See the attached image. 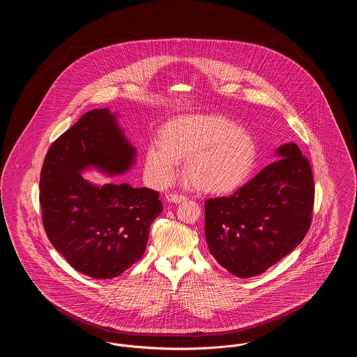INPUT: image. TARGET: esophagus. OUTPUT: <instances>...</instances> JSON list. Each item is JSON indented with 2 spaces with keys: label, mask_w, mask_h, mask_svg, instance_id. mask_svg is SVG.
<instances>
[{
  "label": "esophagus",
  "mask_w": 357,
  "mask_h": 357,
  "mask_svg": "<svg viewBox=\"0 0 357 357\" xmlns=\"http://www.w3.org/2000/svg\"><path fill=\"white\" fill-rule=\"evenodd\" d=\"M186 199L187 198L185 195H179V194L169 192V194L166 195V201L170 202V204H182V202H185Z\"/></svg>",
  "instance_id": "obj_1"
}]
</instances>
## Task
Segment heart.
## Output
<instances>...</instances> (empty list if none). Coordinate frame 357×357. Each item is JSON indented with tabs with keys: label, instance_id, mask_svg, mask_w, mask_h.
Instances as JSON below:
<instances>
[{
	"label": "heart",
	"instance_id": "b5f03b06",
	"mask_svg": "<svg viewBox=\"0 0 357 357\" xmlns=\"http://www.w3.org/2000/svg\"><path fill=\"white\" fill-rule=\"evenodd\" d=\"M158 143L144 155V169L155 185L167 186L176 178L181 160L186 176L207 194H226L241 186L257 159L250 132L233 120L214 114L183 115L165 123Z\"/></svg>",
	"mask_w": 357,
	"mask_h": 357
}]
</instances>
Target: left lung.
<instances>
[{
	"instance_id": "obj_1",
	"label": "left lung",
	"mask_w": 357,
	"mask_h": 357,
	"mask_svg": "<svg viewBox=\"0 0 357 357\" xmlns=\"http://www.w3.org/2000/svg\"><path fill=\"white\" fill-rule=\"evenodd\" d=\"M274 156L231 195L204 202L210 253L239 278L266 272L301 243L310 226L314 186L307 159L291 142Z\"/></svg>"
}]
</instances>
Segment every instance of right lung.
Segmentation results:
<instances>
[{"label": "right lung", "instance_id": "obj_1", "mask_svg": "<svg viewBox=\"0 0 357 357\" xmlns=\"http://www.w3.org/2000/svg\"><path fill=\"white\" fill-rule=\"evenodd\" d=\"M119 114L92 109L60 136L40 176L43 223L53 248L77 272L96 280L118 277L143 255L159 192L128 183L96 185L83 174L111 178L136 165V149L120 127Z\"/></svg>", "mask_w": 357, "mask_h": 357}]
</instances>
